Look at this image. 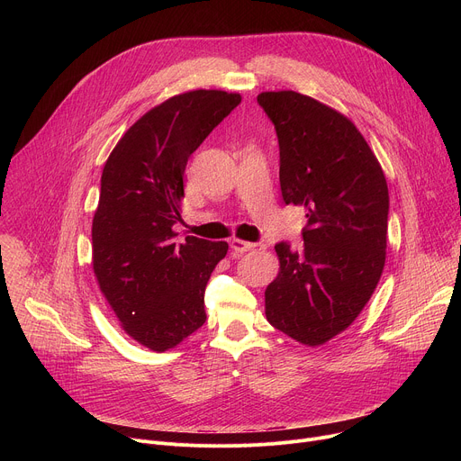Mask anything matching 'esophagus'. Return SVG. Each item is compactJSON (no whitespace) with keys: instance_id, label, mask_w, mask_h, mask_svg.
I'll use <instances>...</instances> for the list:
<instances>
[{"instance_id":"esophagus-1","label":"esophagus","mask_w":461,"mask_h":461,"mask_svg":"<svg viewBox=\"0 0 461 461\" xmlns=\"http://www.w3.org/2000/svg\"><path fill=\"white\" fill-rule=\"evenodd\" d=\"M230 246H231V249H233L235 255H242V253H246V251L255 249L258 244H255V242H246V240H240V239H233V240L230 242Z\"/></svg>"}]
</instances>
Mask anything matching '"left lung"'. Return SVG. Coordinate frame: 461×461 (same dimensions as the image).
Here are the masks:
<instances>
[{
  "label": "left lung",
  "mask_w": 461,
  "mask_h": 461,
  "mask_svg": "<svg viewBox=\"0 0 461 461\" xmlns=\"http://www.w3.org/2000/svg\"><path fill=\"white\" fill-rule=\"evenodd\" d=\"M276 125L283 201L306 212L304 244H276L279 274L265 292L267 319L319 347L356 321L386 257L388 187L357 127L295 91L257 96Z\"/></svg>",
  "instance_id": "left-lung-1"
}]
</instances>
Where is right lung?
Here are the masks:
<instances>
[{
  "mask_svg": "<svg viewBox=\"0 0 461 461\" xmlns=\"http://www.w3.org/2000/svg\"><path fill=\"white\" fill-rule=\"evenodd\" d=\"M240 95L187 91L148 111L111 151L93 217V270L129 338L155 352L204 324V292L228 242H176L187 158Z\"/></svg>",
  "mask_w": 461,
  "mask_h": 461,
  "instance_id": "obj_1",
  "label": "right lung"
}]
</instances>
